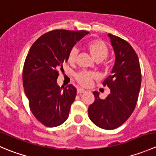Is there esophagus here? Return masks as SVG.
Listing matches in <instances>:
<instances>
[{
  "mask_svg": "<svg viewBox=\"0 0 156 156\" xmlns=\"http://www.w3.org/2000/svg\"><path fill=\"white\" fill-rule=\"evenodd\" d=\"M86 92V90H84V89L83 88H78V94H82V93H85Z\"/></svg>",
  "mask_w": 156,
  "mask_h": 156,
  "instance_id": "34e87169",
  "label": "esophagus"
}]
</instances>
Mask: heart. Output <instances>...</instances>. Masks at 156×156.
<instances>
[{"mask_svg":"<svg viewBox=\"0 0 156 156\" xmlns=\"http://www.w3.org/2000/svg\"><path fill=\"white\" fill-rule=\"evenodd\" d=\"M90 55H92L95 60H104L108 54V49L107 46L103 43L100 41H91L87 46ZM78 54V49L76 47H73L71 49L69 54V61L71 62H75L77 58V55ZM94 77V74L90 72H81L77 74V81L81 84L84 86L89 85L91 83L92 78Z\"/></svg>","mask_w":156,"mask_h":156,"instance_id":"1","label":"heart"}]
</instances>
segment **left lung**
I'll use <instances>...</instances> for the list:
<instances>
[{
  "label": "left lung",
  "instance_id": "1",
  "mask_svg": "<svg viewBox=\"0 0 156 156\" xmlns=\"http://www.w3.org/2000/svg\"><path fill=\"white\" fill-rule=\"evenodd\" d=\"M115 53L111 75L104 81L110 89L105 99L94 91L95 100L88 107L90 120L98 127L113 129L126 121L135 109L141 87V69L135 50L121 38L108 34Z\"/></svg>",
  "mask_w": 156,
  "mask_h": 156
}]
</instances>
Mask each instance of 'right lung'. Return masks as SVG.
<instances>
[{
    "label": "right lung",
    "instance_id": "right-lung-1",
    "mask_svg": "<svg viewBox=\"0 0 156 156\" xmlns=\"http://www.w3.org/2000/svg\"><path fill=\"white\" fill-rule=\"evenodd\" d=\"M87 31L55 30L38 38L26 58L23 70L24 92L34 116L48 127L68 119L77 90L72 84L60 87L58 69L69 59L71 49Z\"/></svg>",
    "mask_w": 156,
    "mask_h": 156
}]
</instances>
